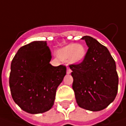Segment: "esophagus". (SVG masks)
I'll return each instance as SVG.
<instances>
[{
	"label": "esophagus",
	"instance_id": "obj_1",
	"mask_svg": "<svg viewBox=\"0 0 126 126\" xmlns=\"http://www.w3.org/2000/svg\"><path fill=\"white\" fill-rule=\"evenodd\" d=\"M71 72H72L71 70L68 68H67V74H70L71 73Z\"/></svg>",
	"mask_w": 126,
	"mask_h": 126
}]
</instances>
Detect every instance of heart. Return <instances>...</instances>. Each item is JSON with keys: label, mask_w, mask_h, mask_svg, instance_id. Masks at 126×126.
<instances>
[{"label": "heart", "mask_w": 126, "mask_h": 126, "mask_svg": "<svg viewBox=\"0 0 126 126\" xmlns=\"http://www.w3.org/2000/svg\"><path fill=\"white\" fill-rule=\"evenodd\" d=\"M86 54L85 47L79 43L69 44L56 51L57 57L63 61H67L70 65L81 63L85 58Z\"/></svg>", "instance_id": "heart-1"}]
</instances>
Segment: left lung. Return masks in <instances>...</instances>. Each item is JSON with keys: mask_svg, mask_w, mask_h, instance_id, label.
I'll return each mask as SVG.
<instances>
[{"mask_svg": "<svg viewBox=\"0 0 126 126\" xmlns=\"http://www.w3.org/2000/svg\"><path fill=\"white\" fill-rule=\"evenodd\" d=\"M88 50L84 61L70 65L73 89L77 104L86 110L99 111L115 99L118 77L115 61L107 47L95 39L85 36Z\"/></svg>", "mask_w": 126, "mask_h": 126, "instance_id": "left-lung-1", "label": "left lung"}]
</instances>
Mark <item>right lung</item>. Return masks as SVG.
<instances>
[{"label":"right lung","mask_w":126,"mask_h":126,"mask_svg":"<svg viewBox=\"0 0 126 126\" xmlns=\"http://www.w3.org/2000/svg\"><path fill=\"white\" fill-rule=\"evenodd\" d=\"M47 41H34L22 47L13 58L9 84L14 101L32 114L44 113L54 104L58 87L66 75L64 65L50 64Z\"/></svg>","instance_id":"obj_1"}]
</instances>
